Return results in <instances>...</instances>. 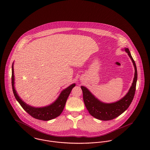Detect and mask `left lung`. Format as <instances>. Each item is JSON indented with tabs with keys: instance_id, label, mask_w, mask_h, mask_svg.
<instances>
[{
	"instance_id": "obj_1",
	"label": "left lung",
	"mask_w": 150,
	"mask_h": 150,
	"mask_svg": "<svg viewBox=\"0 0 150 150\" xmlns=\"http://www.w3.org/2000/svg\"><path fill=\"white\" fill-rule=\"evenodd\" d=\"M125 50L132 61L134 66L135 73L132 85L128 93L122 99L113 103H104L95 98L86 87L81 86L83 93V100L86 109L92 116L98 120L108 121L118 117L128 108L133 99L137 79V68L128 48H125Z\"/></svg>"
}]
</instances>
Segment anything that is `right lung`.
I'll return each mask as SVG.
<instances>
[{"mask_svg":"<svg viewBox=\"0 0 150 150\" xmlns=\"http://www.w3.org/2000/svg\"><path fill=\"white\" fill-rule=\"evenodd\" d=\"M14 69H13V66L11 84H12L13 91L16 99L19 102V103L20 104L21 107L24 109V110L26 112H27L30 116H32V117L36 119L43 120V121H48V120L54 119L58 117L62 113L64 108L67 98L70 95L73 88H74L76 86L75 84H73L64 89L61 92V93L60 94L59 96L57 99V100L54 103H53L52 105L47 107L35 108L26 105L20 98V97L18 96L14 89Z\"/></svg>","mask_w":150,"mask_h":150,"instance_id":"add662e5","label":"right lung"}]
</instances>
